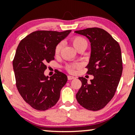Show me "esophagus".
Listing matches in <instances>:
<instances>
[{
  "mask_svg": "<svg viewBox=\"0 0 135 135\" xmlns=\"http://www.w3.org/2000/svg\"><path fill=\"white\" fill-rule=\"evenodd\" d=\"M75 79V77H74V76H68V79L69 80H73V79Z\"/></svg>",
  "mask_w": 135,
  "mask_h": 135,
  "instance_id": "34e87169",
  "label": "esophagus"
}]
</instances>
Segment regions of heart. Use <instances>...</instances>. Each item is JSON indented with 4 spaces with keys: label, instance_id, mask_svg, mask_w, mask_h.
I'll list each match as a JSON object with an SVG mask.
<instances>
[{
    "label": "heart",
    "instance_id": "obj_1",
    "mask_svg": "<svg viewBox=\"0 0 135 135\" xmlns=\"http://www.w3.org/2000/svg\"><path fill=\"white\" fill-rule=\"evenodd\" d=\"M71 42L73 45L74 47L77 51L81 48L86 49L87 46H88V42H87L85 38H84L83 37H80V36H74L73 37H72ZM62 47H63V44H62V42H61L58 43L56 45L54 50V53L55 55H58L60 54ZM79 68V64H74L67 65L65 68H66V70L69 72V73H73L75 72V69H78Z\"/></svg>",
    "mask_w": 135,
    "mask_h": 135
}]
</instances>
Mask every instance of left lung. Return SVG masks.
<instances>
[{
    "label": "left lung",
    "mask_w": 135,
    "mask_h": 135,
    "mask_svg": "<svg viewBox=\"0 0 135 135\" xmlns=\"http://www.w3.org/2000/svg\"><path fill=\"white\" fill-rule=\"evenodd\" d=\"M91 42V54L87 74L93 75L91 83L79 77L82 86L76 95L77 102L91 111L104 108L114 97L123 70L121 49L118 42L106 31L90 27L75 31Z\"/></svg>",
    "instance_id": "1"
}]
</instances>
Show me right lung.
I'll return each mask as SVG.
<instances>
[{"label":"right lung","mask_w":135,"mask_h":135,"mask_svg":"<svg viewBox=\"0 0 135 135\" xmlns=\"http://www.w3.org/2000/svg\"><path fill=\"white\" fill-rule=\"evenodd\" d=\"M38 30L20 42L13 60L16 86L26 102L38 111L56 104L68 77L57 71L48 79L44 75L47 63L55 59V47L71 32Z\"/></svg>","instance_id":"1"}]
</instances>
